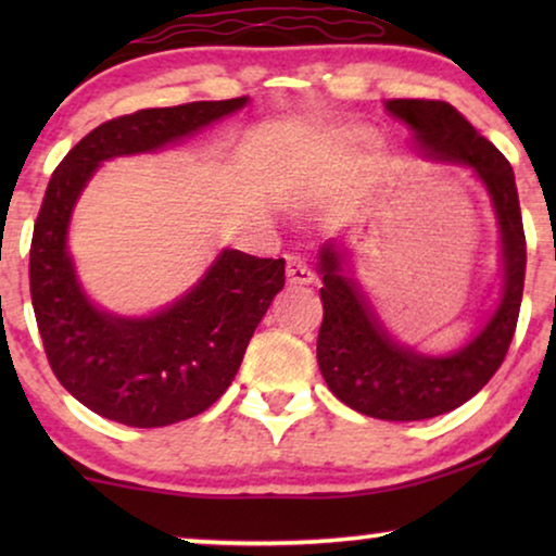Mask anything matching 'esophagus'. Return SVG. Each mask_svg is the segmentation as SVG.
Segmentation results:
<instances>
[{"instance_id": "obj_1", "label": "esophagus", "mask_w": 556, "mask_h": 556, "mask_svg": "<svg viewBox=\"0 0 556 556\" xmlns=\"http://www.w3.org/2000/svg\"><path fill=\"white\" fill-rule=\"evenodd\" d=\"M286 278L295 286H308V283H314V270H311L306 257L291 255L286 263Z\"/></svg>"}]
</instances>
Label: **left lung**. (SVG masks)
Wrapping results in <instances>:
<instances>
[{
    "label": "left lung",
    "instance_id": "1",
    "mask_svg": "<svg viewBox=\"0 0 556 556\" xmlns=\"http://www.w3.org/2000/svg\"><path fill=\"white\" fill-rule=\"evenodd\" d=\"M384 109L413 131L417 154L430 162L468 166L476 174L491 197L501 235L496 306L451 354H425L400 344L356 280L352 250L333 240L318 250L324 324L316 356L326 384L356 413L409 422L451 413L496 375L519 321L527 238L511 164L451 103L394 98Z\"/></svg>",
    "mask_w": 556,
    "mask_h": 556
}]
</instances>
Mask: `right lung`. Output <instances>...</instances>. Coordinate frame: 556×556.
<instances>
[{
	"label": "right lung",
	"instance_id": "obj_1",
	"mask_svg": "<svg viewBox=\"0 0 556 556\" xmlns=\"http://www.w3.org/2000/svg\"><path fill=\"white\" fill-rule=\"evenodd\" d=\"M250 103L197 101L105 121L52 172L29 248V291L60 384L113 422L164 428L207 409L238 375L248 341L286 283V261L219 250L204 276L149 316H121L83 291L67 230L98 166L192 139Z\"/></svg>",
	"mask_w": 556,
	"mask_h": 556
}]
</instances>
